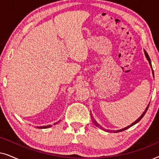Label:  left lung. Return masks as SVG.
Masks as SVG:
<instances>
[{
  "label": "left lung",
  "mask_w": 159,
  "mask_h": 159,
  "mask_svg": "<svg viewBox=\"0 0 159 159\" xmlns=\"http://www.w3.org/2000/svg\"><path fill=\"white\" fill-rule=\"evenodd\" d=\"M144 52H145V56H146V58H147V59H148V62H149V64H150V65H151V68H152V65H151V59H150V57H149V56L148 55V53H147V52L145 51H144ZM152 72H153V77H154V73H153V68H152ZM150 104V103H149ZM149 104H148V106H147V108H145V110L144 111V112L143 113V114L141 115V116L139 117V118L137 119V120L134 121V122H133L132 124V125H130L129 126H128V127H125V128H123V129H119V130H116V131H114V132H121V131H124V130H125V129H128V128H129L130 127H132V126H133V125H135V124H137L138 122V121H140V120H141V119L143 118V116H144V115L145 114V113H146V111H147V110H148V106H149ZM91 118L93 119V117H92V115H91ZM93 122L94 123V125L96 126V127H99V128H101V129H103V127H101V125H98V124L97 122H96V121L94 119H93ZM106 131L107 132H109V130H108V129H106Z\"/></svg>",
  "instance_id": "obj_1"
}]
</instances>
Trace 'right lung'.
<instances>
[{
	"mask_svg": "<svg viewBox=\"0 0 159 159\" xmlns=\"http://www.w3.org/2000/svg\"><path fill=\"white\" fill-rule=\"evenodd\" d=\"M58 121H57V122H56V123H54V125H56V124L57 123H58ZM51 127V125H47V126H43V127H38V128H42V129H45V128H48V127Z\"/></svg>",
	"mask_w": 159,
	"mask_h": 159,
	"instance_id": "1",
	"label": "right lung"
}]
</instances>
